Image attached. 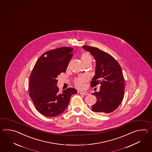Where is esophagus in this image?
<instances>
[{
    "label": "esophagus",
    "mask_w": 152,
    "mask_h": 152,
    "mask_svg": "<svg viewBox=\"0 0 152 152\" xmlns=\"http://www.w3.org/2000/svg\"><path fill=\"white\" fill-rule=\"evenodd\" d=\"M79 93H80V94H81L85 95V96H86L87 94H88V93L87 92H80Z\"/></svg>",
    "instance_id": "34e87169"
}]
</instances>
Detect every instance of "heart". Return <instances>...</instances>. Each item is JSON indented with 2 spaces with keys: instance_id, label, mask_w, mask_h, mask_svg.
<instances>
[{
  "instance_id": "heart-1",
  "label": "heart",
  "mask_w": 152,
  "mask_h": 152,
  "mask_svg": "<svg viewBox=\"0 0 152 152\" xmlns=\"http://www.w3.org/2000/svg\"><path fill=\"white\" fill-rule=\"evenodd\" d=\"M81 60L84 64L88 62H92V57L87 53H83L81 56ZM87 81V77L85 75H81L75 79L74 84L75 87L79 89H83L85 87V83Z\"/></svg>"
}]
</instances>
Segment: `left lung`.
<instances>
[{
    "label": "left lung",
    "instance_id": "1",
    "mask_svg": "<svg viewBox=\"0 0 152 152\" xmlns=\"http://www.w3.org/2000/svg\"><path fill=\"white\" fill-rule=\"evenodd\" d=\"M83 48L94 56L96 62L95 75L91 82L94 87L100 84V90L93 95L97 102L92 110L99 114L113 112L120 105L124 94V81L122 68L118 62L109 54L88 45Z\"/></svg>",
    "mask_w": 152,
    "mask_h": 152
}]
</instances>
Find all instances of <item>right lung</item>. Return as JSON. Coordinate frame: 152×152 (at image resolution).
Here are the masks:
<instances>
[{"mask_svg": "<svg viewBox=\"0 0 152 152\" xmlns=\"http://www.w3.org/2000/svg\"><path fill=\"white\" fill-rule=\"evenodd\" d=\"M73 49L61 47L43 54L36 62L30 76L29 96L36 110L45 116H56L62 113L70 98L77 91L69 87L60 94L56 78L65 72L72 56Z\"/></svg>", "mask_w": 152, "mask_h": 152, "instance_id": "obj_1", "label": "right lung"}]
</instances>
